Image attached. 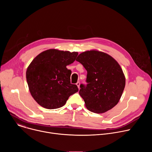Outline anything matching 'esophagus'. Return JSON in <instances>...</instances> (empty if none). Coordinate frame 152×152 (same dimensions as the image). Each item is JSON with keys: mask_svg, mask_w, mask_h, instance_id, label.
Wrapping results in <instances>:
<instances>
[{"mask_svg": "<svg viewBox=\"0 0 152 152\" xmlns=\"http://www.w3.org/2000/svg\"><path fill=\"white\" fill-rule=\"evenodd\" d=\"M76 85L77 86V87H78V88H80V82H77L76 83Z\"/></svg>", "mask_w": 152, "mask_h": 152, "instance_id": "obj_1", "label": "esophagus"}]
</instances>
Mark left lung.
<instances>
[{
    "label": "left lung",
    "mask_w": 152,
    "mask_h": 152,
    "mask_svg": "<svg viewBox=\"0 0 152 152\" xmlns=\"http://www.w3.org/2000/svg\"><path fill=\"white\" fill-rule=\"evenodd\" d=\"M76 61L87 71L86 84H80L79 92L86 108L99 114L112 109L125 86V77L118 63L110 55L97 50L83 52Z\"/></svg>",
    "instance_id": "8db88e82"
}]
</instances>
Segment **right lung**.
<instances>
[{
  "label": "right lung",
  "mask_w": 152,
  "mask_h": 152,
  "mask_svg": "<svg viewBox=\"0 0 152 152\" xmlns=\"http://www.w3.org/2000/svg\"><path fill=\"white\" fill-rule=\"evenodd\" d=\"M77 52L49 49L37 55L26 71L30 93L41 106L53 110L63 106L69 97L78 91L70 82L72 71L67 69Z\"/></svg>",
  "instance_id": "right-lung-1"
}]
</instances>
